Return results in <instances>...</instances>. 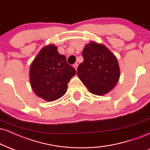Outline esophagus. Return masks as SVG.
<instances>
[{"instance_id": "1", "label": "esophagus", "mask_w": 150, "mask_h": 150, "mask_svg": "<svg viewBox=\"0 0 150 150\" xmlns=\"http://www.w3.org/2000/svg\"><path fill=\"white\" fill-rule=\"evenodd\" d=\"M73 67H74V69H75L76 70H77V67H78V64L75 63V64L73 65Z\"/></svg>"}]
</instances>
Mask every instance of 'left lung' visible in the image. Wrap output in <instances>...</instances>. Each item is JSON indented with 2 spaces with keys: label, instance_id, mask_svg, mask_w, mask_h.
<instances>
[{
  "label": "left lung",
  "instance_id": "8db88e82",
  "mask_svg": "<svg viewBox=\"0 0 150 150\" xmlns=\"http://www.w3.org/2000/svg\"><path fill=\"white\" fill-rule=\"evenodd\" d=\"M83 62L79 65L77 75L89 91L106 95L116 86L120 70L117 58L101 44L90 42L83 50Z\"/></svg>",
  "mask_w": 150,
  "mask_h": 150
}]
</instances>
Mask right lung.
Wrapping results in <instances>:
<instances>
[{
    "instance_id": "1",
    "label": "right lung",
    "mask_w": 150,
    "mask_h": 150,
    "mask_svg": "<svg viewBox=\"0 0 150 150\" xmlns=\"http://www.w3.org/2000/svg\"><path fill=\"white\" fill-rule=\"evenodd\" d=\"M57 49L53 44L42 48L30 67L31 88L37 96L47 101L62 97L70 79L76 73Z\"/></svg>"
}]
</instances>
